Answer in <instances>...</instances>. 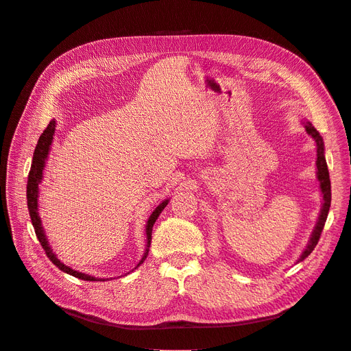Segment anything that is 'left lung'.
<instances>
[{
    "label": "left lung",
    "instance_id": "1",
    "mask_svg": "<svg viewBox=\"0 0 351 351\" xmlns=\"http://www.w3.org/2000/svg\"><path fill=\"white\" fill-rule=\"evenodd\" d=\"M306 133L312 136V139L316 143V177L317 182H319V187H321V193H322V208L319 212V217H317V221L315 224V228L312 231V236L309 239V243H307L306 249L302 252L300 258L297 259V262L304 261L309 254L312 253V250L315 249V246L319 241L321 232L324 230L325 221L328 217L329 212V206H331V182H329V173H328V165H326V159H325V146H324V139L322 136L319 134L315 127L309 123V121H303Z\"/></svg>",
    "mask_w": 351,
    "mask_h": 351
}]
</instances>
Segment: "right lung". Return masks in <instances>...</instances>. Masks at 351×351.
Segmentation results:
<instances>
[{"mask_svg":"<svg viewBox=\"0 0 351 351\" xmlns=\"http://www.w3.org/2000/svg\"><path fill=\"white\" fill-rule=\"evenodd\" d=\"M56 120H51L47 129L44 130V133L40 134L38 145L35 147V152H34V159H32V167H30V171H29V177H27V190H26V196H27V209H29V214H30V219H32V226L35 228L36 232V237L40 243V246L44 247L47 256L49 258V261L58 267V269H61L62 272H66L69 275H73V277H76L79 280H84V281H105V278H97V277H92V275L88 274H83L79 272L76 269H73L67 265L62 263L58 258L57 254L52 252L48 239L45 236V231L44 227H42V221L39 217V212H38V197H39V184L42 182V178H44V168L47 164V159H48V154L51 151V145H52V139H54V133H56ZM169 199H165L162 204H159L155 210L151 214L149 219L146 222V249L142 259L139 261V263L136 265V268H139L141 265L145 262L147 253H149V247H151V240H152V228L155 221L158 219L159 214L164 210V208L168 205ZM134 268V269H136Z\"/></svg>","mask_w":351,"mask_h":351,"instance_id":"obj_1","label":"right lung"}]
</instances>
